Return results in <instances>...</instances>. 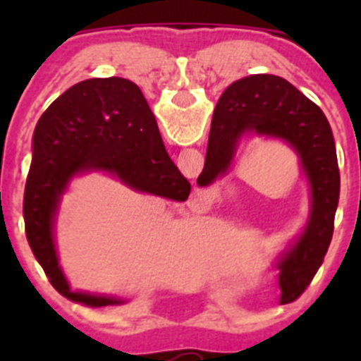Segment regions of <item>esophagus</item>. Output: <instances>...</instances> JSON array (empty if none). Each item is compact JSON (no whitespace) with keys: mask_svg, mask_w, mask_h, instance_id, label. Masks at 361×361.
<instances>
[{"mask_svg":"<svg viewBox=\"0 0 361 361\" xmlns=\"http://www.w3.org/2000/svg\"><path fill=\"white\" fill-rule=\"evenodd\" d=\"M191 200H193V202H195L197 206H199V208H208L209 202H212V200H209L208 193H206V191H199V190L193 191V195H191Z\"/></svg>","mask_w":361,"mask_h":361,"instance_id":"34e87169","label":"esophagus"}]
</instances>
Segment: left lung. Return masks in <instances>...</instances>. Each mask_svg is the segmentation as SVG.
<instances>
[{
	"mask_svg": "<svg viewBox=\"0 0 361 361\" xmlns=\"http://www.w3.org/2000/svg\"><path fill=\"white\" fill-rule=\"evenodd\" d=\"M245 133L276 137L300 157L311 188V212L304 233L279 262L282 304L305 291L329 250L334 229L340 170L333 130L324 111L286 79L257 73L235 81L213 111L208 149L199 186H209L231 166Z\"/></svg>",
	"mask_w": 361,
	"mask_h": 361,
	"instance_id": "left-lung-1",
	"label": "left lung"
}]
</instances>
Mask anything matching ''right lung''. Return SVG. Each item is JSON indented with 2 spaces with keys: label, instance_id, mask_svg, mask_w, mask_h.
<instances>
[{
  "label": "right lung",
  "instance_id": "right-lung-1",
  "mask_svg": "<svg viewBox=\"0 0 361 361\" xmlns=\"http://www.w3.org/2000/svg\"><path fill=\"white\" fill-rule=\"evenodd\" d=\"M85 171H106L130 188L173 200L190 195V183L168 157L155 116L135 82L86 79L47 108L34 130L23 197L28 245L54 289L90 307L123 304L110 296L73 293L57 262V206L70 180Z\"/></svg>",
  "mask_w": 361,
  "mask_h": 361
}]
</instances>
